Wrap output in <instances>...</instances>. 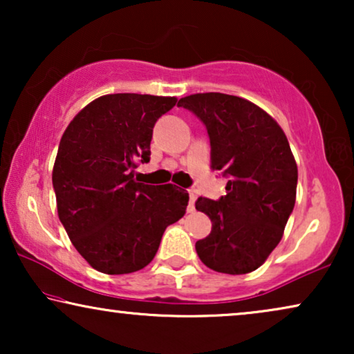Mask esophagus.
<instances>
[{
	"label": "esophagus",
	"instance_id": "obj_1",
	"mask_svg": "<svg viewBox=\"0 0 354 354\" xmlns=\"http://www.w3.org/2000/svg\"><path fill=\"white\" fill-rule=\"evenodd\" d=\"M188 195H190V201H188V211H195V201H196V192L190 190L188 192Z\"/></svg>",
	"mask_w": 354,
	"mask_h": 354
}]
</instances>
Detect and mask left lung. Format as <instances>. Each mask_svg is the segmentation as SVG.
I'll use <instances>...</instances> for the list:
<instances>
[{
  "mask_svg": "<svg viewBox=\"0 0 354 354\" xmlns=\"http://www.w3.org/2000/svg\"><path fill=\"white\" fill-rule=\"evenodd\" d=\"M177 106L206 125L211 167L229 177L221 200L195 203L212 222L196 253L216 272H253L282 240L297 200L298 167L288 140L264 109L240 96L196 93Z\"/></svg>",
  "mask_w": 354,
  "mask_h": 354,
  "instance_id": "obj_1",
  "label": "left lung"
}]
</instances>
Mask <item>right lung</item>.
<instances>
[{
  "label": "right lung",
  "mask_w": 354,
  "mask_h": 354,
  "mask_svg": "<svg viewBox=\"0 0 354 354\" xmlns=\"http://www.w3.org/2000/svg\"><path fill=\"white\" fill-rule=\"evenodd\" d=\"M176 103V96L104 95L62 133L53 167L57 216L75 250L100 272L143 269L166 227L185 214V190L133 178L138 162L149 161L154 124Z\"/></svg>",
  "instance_id": "1"
}]
</instances>
